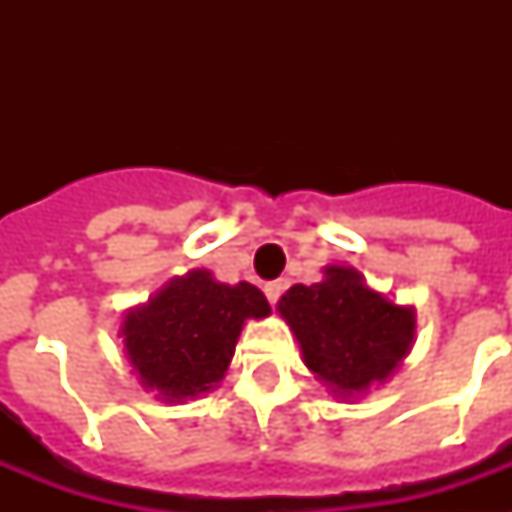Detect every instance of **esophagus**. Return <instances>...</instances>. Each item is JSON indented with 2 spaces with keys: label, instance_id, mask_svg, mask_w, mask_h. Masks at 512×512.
Instances as JSON below:
<instances>
[{
  "label": "esophagus",
  "instance_id": "1",
  "mask_svg": "<svg viewBox=\"0 0 512 512\" xmlns=\"http://www.w3.org/2000/svg\"><path fill=\"white\" fill-rule=\"evenodd\" d=\"M281 292H284V281H268V284H265V297H268V303L271 305L279 303Z\"/></svg>",
  "mask_w": 512,
  "mask_h": 512
}]
</instances>
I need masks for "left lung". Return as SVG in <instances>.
Masks as SVG:
<instances>
[{"instance_id": "left-lung-1", "label": "left lung", "mask_w": 512, "mask_h": 512, "mask_svg": "<svg viewBox=\"0 0 512 512\" xmlns=\"http://www.w3.org/2000/svg\"><path fill=\"white\" fill-rule=\"evenodd\" d=\"M276 311L313 377L342 401L393 377L417 335L414 305L369 287L353 265H324L319 284L289 287Z\"/></svg>"}]
</instances>
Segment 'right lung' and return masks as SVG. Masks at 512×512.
I'll return each instance as SVG.
<instances>
[{
	"instance_id": "1",
	"label": "right lung",
	"mask_w": 512,
	"mask_h": 512,
	"mask_svg": "<svg viewBox=\"0 0 512 512\" xmlns=\"http://www.w3.org/2000/svg\"><path fill=\"white\" fill-rule=\"evenodd\" d=\"M268 313L255 284H223L207 268H193L124 313L119 337L140 388L185 404L217 388L244 324Z\"/></svg>"
}]
</instances>
